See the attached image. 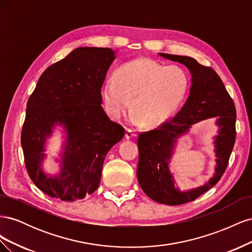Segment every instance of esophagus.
Masks as SVG:
<instances>
[{
	"instance_id": "1",
	"label": "esophagus",
	"mask_w": 252,
	"mask_h": 252,
	"mask_svg": "<svg viewBox=\"0 0 252 252\" xmlns=\"http://www.w3.org/2000/svg\"><path fill=\"white\" fill-rule=\"evenodd\" d=\"M135 136H136V132H135L134 130H132V129H130V128H127V129H126L125 138H126L127 140H129V139H132V138H135Z\"/></svg>"
}]
</instances>
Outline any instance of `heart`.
Wrapping results in <instances>:
<instances>
[{"instance_id":"1","label":"heart","mask_w":252,"mask_h":252,"mask_svg":"<svg viewBox=\"0 0 252 252\" xmlns=\"http://www.w3.org/2000/svg\"><path fill=\"white\" fill-rule=\"evenodd\" d=\"M188 79L179 66H164L149 59H136L121 65L106 83L104 101L110 117L120 119L129 108L131 121L149 126L162 124L185 98Z\"/></svg>"}]
</instances>
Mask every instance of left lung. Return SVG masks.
<instances>
[{
    "label": "left lung",
    "instance_id": "8db88e82",
    "mask_svg": "<svg viewBox=\"0 0 252 252\" xmlns=\"http://www.w3.org/2000/svg\"><path fill=\"white\" fill-rule=\"evenodd\" d=\"M185 65L191 73L190 94L177 116L154 130L142 132L138 139L139 165L136 175L143 191L151 200L166 205H182L197 199L215 186L224 174L235 142V106L218 73L193 58L158 53ZM217 118L219 133L215 138L217 167L215 175L205 186L180 192L174 187L169 163L178 137L197 121Z\"/></svg>",
    "mask_w": 252,
    "mask_h": 252
}]
</instances>
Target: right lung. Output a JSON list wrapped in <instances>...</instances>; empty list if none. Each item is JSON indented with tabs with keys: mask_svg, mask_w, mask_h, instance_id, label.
Masks as SVG:
<instances>
[{
	"mask_svg": "<svg viewBox=\"0 0 252 252\" xmlns=\"http://www.w3.org/2000/svg\"><path fill=\"white\" fill-rule=\"evenodd\" d=\"M116 58L110 48L80 47L45 70L27 102L21 144L27 172L47 195L65 202L84 199L100 185L103 163L124 128L109 120L101 88ZM63 125L67 139L63 169L48 177L40 165L52 128Z\"/></svg>",
	"mask_w": 252,
	"mask_h": 252,
	"instance_id": "1",
	"label": "right lung"
}]
</instances>
